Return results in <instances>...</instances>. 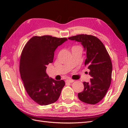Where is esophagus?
I'll use <instances>...</instances> for the list:
<instances>
[{"mask_svg":"<svg viewBox=\"0 0 128 128\" xmlns=\"http://www.w3.org/2000/svg\"><path fill=\"white\" fill-rule=\"evenodd\" d=\"M74 82V80H72V79H68V80H66V83H72Z\"/></svg>","mask_w":128,"mask_h":128,"instance_id":"esophagus-1","label":"esophagus"}]
</instances>
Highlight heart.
Masks as SVG:
<instances>
[{
	"label": "heart",
	"mask_w": 128,
	"mask_h": 128,
	"mask_svg": "<svg viewBox=\"0 0 128 128\" xmlns=\"http://www.w3.org/2000/svg\"><path fill=\"white\" fill-rule=\"evenodd\" d=\"M74 47H78V46H74Z\"/></svg>",
	"instance_id": "1"
}]
</instances>
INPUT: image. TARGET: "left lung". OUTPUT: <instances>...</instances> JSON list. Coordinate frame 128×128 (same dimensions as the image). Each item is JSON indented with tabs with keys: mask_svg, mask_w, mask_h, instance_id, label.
Here are the masks:
<instances>
[{
	"mask_svg": "<svg viewBox=\"0 0 128 128\" xmlns=\"http://www.w3.org/2000/svg\"><path fill=\"white\" fill-rule=\"evenodd\" d=\"M80 42L86 52L85 66L90 70L89 82H83L84 90L78 94L81 101L94 104L105 96L111 83L112 64L109 54L99 39L92 35L78 34L68 38Z\"/></svg>",
	"mask_w": 128,
	"mask_h": 128,
	"instance_id": "1",
	"label": "left lung"
}]
</instances>
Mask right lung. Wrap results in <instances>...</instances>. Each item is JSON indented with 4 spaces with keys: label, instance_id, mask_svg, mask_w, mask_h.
<instances>
[{
    "label": "right lung",
    "instance_id": "1",
    "mask_svg": "<svg viewBox=\"0 0 128 128\" xmlns=\"http://www.w3.org/2000/svg\"><path fill=\"white\" fill-rule=\"evenodd\" d=\"M67 40L66 38L51 36H34L22 50L20 72L30 97L40 105H48L59 99L65 85L64 80H56L46 72L47 65L53 62L54 51Z\"/></svg>",
    "mask_w": 128,
    "mask_h": 128
}]
</instances>
